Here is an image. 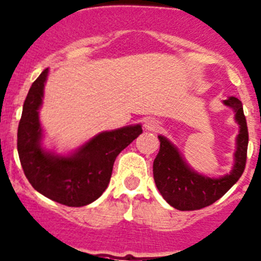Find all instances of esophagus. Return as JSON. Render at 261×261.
Listing matches in <instances>:
<instances>
[{
    "mask_svg": "<svg viewBox=\"0 0 261 261\" xmlns=\"http://www.w3.org/2000/svg\"><path fill=\"white\" fill-rule=\"evenodd\" d=\"M145 127L150 131H156L161 127V124H160L159 120L156 119H147L145 122Z\"/></svg>",
    "mask_w": 261,
    "mask_h": 261,
    "instance_id": "obj_1",
    "label": "esophagus"
}]
</instances>
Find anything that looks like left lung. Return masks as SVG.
<instances>
[{"mask_svg":"<svg viewBox=\"0 0 261 261\" xmlns=\"http://www.w3.org/2000/svg\"><path fill=\"white\" fill-rule=\"evenodd\" d=\"M224 104L234 109L236 120L240 125L236 163L227 176L210 178L196 173L188 167L177 148L167 139L159 136L160 151L153 161V179L166 202L176 210L197 211L213 204L233 187L244 172L249 134L243 104L234 96L224 100Z\"/></svg>","mask_w":261,"mask_h":261,"instance_id":"obj_1","label":"left lung"}]
</instances>
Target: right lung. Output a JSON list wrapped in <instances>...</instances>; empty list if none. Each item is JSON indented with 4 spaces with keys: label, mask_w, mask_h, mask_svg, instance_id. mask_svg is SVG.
Here are the masks:
<instances>
[{
    "label": "right lung",
    "mask_w": 261,
    "mask_h": 261,
    "mask_svg": "<svg viewBox=\"0 0 261 261\" xmlns=\"http://www.w3.org/2000/svg\"><path fill=\"white\" fill-rule=\"evenodd\" d=\"M48 69L33 82L25 96L17 131V150L23 172L43 196L68 207H83L98 199L110 182L117 154L140 134V125L101 133L69 157L42 150L38 109Z\"/></svg>",
    "instance_id": "obj_1"
}]
</instances>
